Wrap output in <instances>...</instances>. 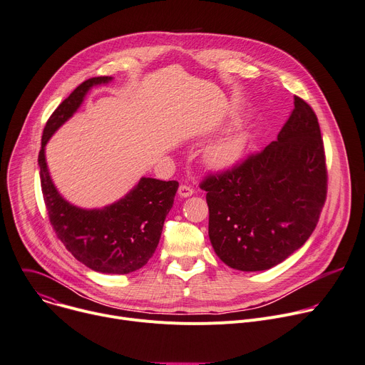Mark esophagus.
<instances>
[{
    "label": "esophagus",
    "instance_id": "1",
    "mask_svg": "<svg viewBox=\"0 0 365 365\" xmlns=\"http://www.w3.org/2000/svg\"><path fill=\"white\" fill-rule=\"evenodd\" d=\"M192 194H194V190L191 187L180 185V188H178V195H180V197L185 199V197H190V195H192Z\"/></svg>",
    "mask_w": 365,
    "mask_h": 365
}]
</instances>
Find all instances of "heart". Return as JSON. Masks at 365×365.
I'll list each match as a JSON object with an SVG mask.
<instances>
[{"label":"heart","instance_id":"obj_1","mask_svg":"<svg viewBox=\"0 0 365 365\" xmlns=\"http://www.w3.org/2000/svg\"><path fill=\"white\" fill-rule=\"evenodd\" d=\"M247 146V131L242 128L232 130L206 149L205 160L213 171H228L242 159Z\"/></svg>","mask_w":365,"mask_h":365}]
</instances>
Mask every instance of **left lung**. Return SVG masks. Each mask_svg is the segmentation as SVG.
<instances>
[{"label": "left lung", "mask_w": 365, "mask_h": 365, "mask_svg": "<svg viewBox=\"0 0 365 365\" xmlns=\"http://www.w3.org/2000/svg\"><path fill=\"white\" fill-rule=\"evenodd\" d=\"M200 187L209 238L223 263L241 272L282 263L310 238L326 202L323 138L312 106L294 96L274 142Z\"/></svg>", "instance_id": "8db88e82"}]
</instances>
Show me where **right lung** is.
I'll list each match as a JSON object with an SVG mask.
<instances>
[{
  "mask_svg": "<svg viewBox=\"0 0 365 365\" xmlns=\"http://www.w3.org/2000/svg\"><path fill=\"white\" fill-rule=\"evenodd\" d=\"M110 80L103 76L83 81L53 110L43 128L38 163L51 225L66 248L95 272L127 274L143 267L153 256L178 182L142 177L118 202L101 209H83L67 202L55 188L45 159V146L52 134L74 115L93 86Z\"/></svg>",
  "mask_w": 365,
  "mask_h": 365,
  "instance_id": "obj_1",
  "label": "right lung"
}]
</instances>
